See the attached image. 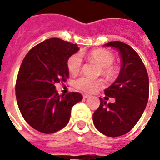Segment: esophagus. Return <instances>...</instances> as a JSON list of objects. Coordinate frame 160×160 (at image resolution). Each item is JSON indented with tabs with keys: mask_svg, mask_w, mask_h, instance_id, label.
Listing matches in <instances>:
<instances>
[{
	"mask_svg": "<svg viewBox=\"0 0 160 160\" xmlns=\"http://www.w3.org/2000/svg\"><path fill=\"white\" fill-rule=\"evenodd\" d=\"M89 97H90V96H89L88 94H84L83 95L84 98H89Z\"/></svg>",
	"mask_w": 160,
	"mask_h": 160,
	"instance_id": "1",
	"label": "esophagus"
}]
</instances>
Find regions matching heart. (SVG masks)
I'll use <instances>...</instances> for the list:
<instances>
[{
	"instance_id": "heart-1",
	"label": "heart",
	"mask_w": 160,
	"mask_h": 160,
	"mask_svg": "<svg viewBox=\"0 0 160 160\" xmlns=\"http://www.w3.org/2000/svg\"><path fill=\"white\" fill-rule=\"evenodd\" d=\"M87 59L90 62L97 63L100 66L98 74H102L108 80H114L119 73V69L113 64L115 61L114 55L106 49H93L87 55ZM67 67L71 74H77L80 72L82 68V58L80 54H73L67 61ZM74 87L78 90L86 92H93L98 88L104 86L102 80H93L87 77L81 76L74 81Z\"/></svg>"
}]
</instances>
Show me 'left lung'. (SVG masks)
Instances as JSON below:
<instances>
[{
  "mask_svg": "<svg viewBox=\"0 0 160 160\" xmlns=\"http://www.w3.org/2000/svg\"><path fill=\"white\" fill-rule=\"evenodd\" d=\"M104 46L118 49L122 67L118 79L104 90L105 98H114L115 102L107 104L100 98V105L92 119L99 132L117 137L127 134L140 120L148 104L149 79L144 63L130 46L119 41Z\"/></svg>",
  "mask_w": 160,
  "mask_h": 160,
  "instance_id": "left-lung-1",
  "label": "left lung"
}]
</instances>
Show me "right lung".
Here are the masks:
<instances>
[{
    "label": "right lung",
    "mask_w": 160,
    "mask_h": 160,
    "mask_svg": "<svg viewBox=\"0 0 160 160\" xmlns=\"http://www.w3.org/2000/svg\"><path fill=\"white\" fill-rule=\"evenodd\" d=\"M78 50L77 44L49 38L34 46L21 63L15 85L17 104L26 122L41 133L63 128L72 107L83 98L75 92L59 95L55 86L69 77L67 61Z\"/></svg>",
    "instance_id": "obj_1"
}]
</instances>
